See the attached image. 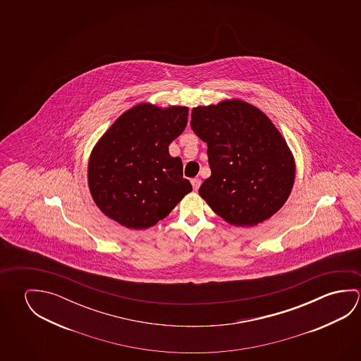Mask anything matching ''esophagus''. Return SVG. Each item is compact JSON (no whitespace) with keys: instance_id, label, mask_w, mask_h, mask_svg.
Masks as SVG:
<instances>
[{"instance_id":"34e87169","label":"esophagus","mask_w":361,"mask_h":361,"mask_svg":"<svg viewBox=\"0 0 361 361\" xmlns=\"http://www.w3.org/2000/svg\"><path fill=\"white\" fill-rule=\"evenodd\" d=\"M191 185H192L194 190H199V188H200L201 185L200 178H192V180H191Z\"/></svg>"}]
</instances>
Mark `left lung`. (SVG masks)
Returning <instances> with one entry per match:
<instances>
[{
    "instance_id": "8db88e82",
    "label": "left lung",
    "mask_w": 361,
    "mask_h": 361,
    "mask_svg": "<svg viewBox=\"0 0 361 361\" xmlns=\"http://www.w3.org/2000/svg\"><path fill=\"white\" fill-rule=\"evenodd\" d=\"M191 128L207 143L212 176L199 194L219 216L239 226L277 213L295 181L287 143L258 108L242 101L196 106Z\"/></svg>"
}]
</instances>
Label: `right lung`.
<instances>
[{"label": "right lung", "mask_w": 361, "mask_h": 361, "mask_svg": "<svg viewBox=\"0 0 361 361\" xmlns=\"http://www.w3.org/2000/svg\"><path fill=\"white\" fill-rule=\"evenodd\" d=\"M188 106L138 104L123 113L97 143L88 166L95 204L130 229H146L171 213L192 190L169 145L188 124Z\"/></svg>", "instance_id": "obj_1"}]
</instances>
